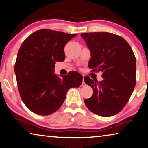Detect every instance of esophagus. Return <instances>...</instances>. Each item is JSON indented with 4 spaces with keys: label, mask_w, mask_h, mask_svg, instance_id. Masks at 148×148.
I'll return each instance as SVG.
<instances>
[{
    "label": "esophagus",
    "mask_w": 148,
    "mask_h": 148,
    "mask_svg": "<svg viewBox=\"0 0 148 148\" xmlns=\"http://www.w3.org/2000/svg\"><path fill=\"white\" fill-rule=\"evenodd\" d=\"M82 76L84 77V76H83V75H82ZM86 85V84H85V82H84V79H83V82H82V86H85Z\"/></svg>",
    "instance_id": "esophagus-1"
}]
</instances>
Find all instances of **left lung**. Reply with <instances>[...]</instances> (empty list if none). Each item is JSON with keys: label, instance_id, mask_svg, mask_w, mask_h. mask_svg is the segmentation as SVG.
I'll use <instances>...</instances> for the list:
<instances>
[{"label": "left lung", "instance_id": "obj_1", "mask_svg": "<svg viewBox=\"0 0 148 148\" xmlns=\"http://www.w3.org/2000/svg\"><path fill=\"white\" fill-rule=\"evenodd\" d=\"M91 58V71L103 72L104 79L94 82L84 77L85 83L93 88V93L84 100L93 113L108 117L119 113L127 103L136 85V61L127 41L121 36L108 32L82 34Z\"/></svg>", "mask_w": 148, "mask_h": 148}]
</instances>
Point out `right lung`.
Here are the masks:
<instances>
[{
  "label": "right lung",
  "mask_w": 148,
  "mask_h": 148,
  "mask_svg": "<svg viewBox=\"0 0 148 148\" xmlns=\"http://www.w3.org/2000/svg\"><path fill=\"white\" fill-rule=\"evenodd\" d=\"M77 35L39 29L20 46L14 66L18 88L23 103L34 113L46 116L56 112L68 90L82 84L83 77L77 72L62 78L54 74L55 62L65 58L66 44Z\"/></svg>",
  "instance_id": "obj_1"
}]
</instances>
